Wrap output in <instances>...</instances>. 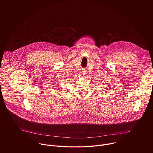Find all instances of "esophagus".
<instances>
[{
	"label": "esophagus",
	"instance_id": "1",
	"mask_svg": "<svg viewBox=\"0 0 153 153\" xmlns=\"http://www.w3.org/2000/svg\"><path fill=\"white\" fill-rule=\"evenodd\" d=\"M86 74H87L86 71H85V70H83V71H82V74H83L84 75H85Z\"/></svg>",
	"mask_w": 153,
	"mask_h": 153
}]
</instances>
